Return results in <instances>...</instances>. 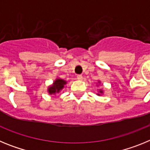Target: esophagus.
Returning <instances> with one entry per match:
<instances>
[{
  "label": "esophagus",
  "mask_w": 150,
  "mask_h": 150,
  "mask_svg": "<svg viewBox=\"0 0 150 150\" xmlns=\"http://www.w3.org/2000/svg\"><path fill=\"white\" fill-rule=\"evenodd\" d=\"M77 79L78 80H82L83 79V76L82 75H77Z\"/></svg>",
  "instance_id": "34e87169"
}]
</instances>
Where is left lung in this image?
I'll use <instances>...</instances> for the list:
<instances>
[{
    "label": "left lung",
    "instance_id": "obj_1",
    "mask_svg": "<svg viewBox=\"0 0 150 150\" xmlns=\"http://www.w3.org/2000/svg\"><path fill=\"white\" fill-rule=\"evenodd\" d=\"M100 85H101V82L100 80H98V82L97 83V86H100ZM104 93V91L103 88H99L98 89V93H97V95H98V96H100V95H103Z\"/></svg>",
    "mask_w": 150,
    "mask_h": 150
}]
</instances>
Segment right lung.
Masks as SVG:
<instances>
[{"label":"right lung","instance_id":"obj_1","mask_svg":"<svg viewBox=\"0 0 150 150\" xmlns=\"http://www.w3.org/2000/svg\"><path fill=\"white\" fill-rule=\"evenodd\" d=\"M67 82L60 77H57L50 86L47 88V92L50 95H56L58 93H60L64 88H65Z\"/></svg>","mask_w":150,"mask_h":150}]
</instances>
